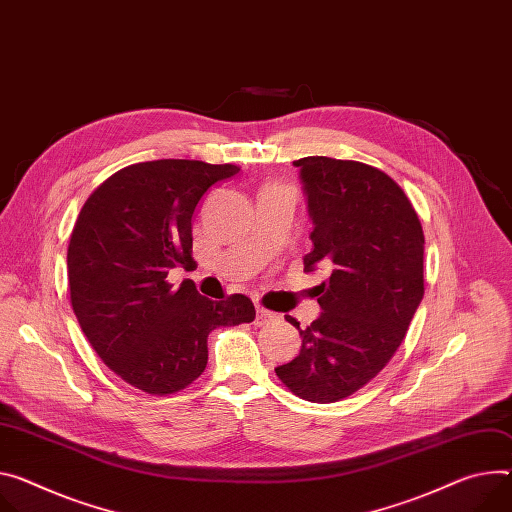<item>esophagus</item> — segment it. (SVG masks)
<instances>
[{
  "instance_id": "34e87169",
  "label": "esophagus",
  "mask_w": 512,
  "mask_h": 512,
  "mask_svg": "<svg viewBox=\"0 0 512 512\" xmlns=\"http://www.w3.org/2000/svg\"><path fill=\"white\" fill-rule=\"evenodd\" d=\"M277 316L273 314V312H269V310H265V308H257V314H255V324L257 327H265L267 322H271V320H275Z\"/></svg>"
}]
</instances>
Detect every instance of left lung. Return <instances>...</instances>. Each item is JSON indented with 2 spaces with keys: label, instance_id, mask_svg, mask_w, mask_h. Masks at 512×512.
I'll return each mask as SVG.
<instances>
[{
  "label": "left lung",
  "instance_id": "1",
  "mask_svg": "<svg viewBox=\"0 0 512 512\" xmlns=\"http://www.w3.org/2000/svg\"><path fill=\"white\" fill-rule=\"evenodd\" d=\"M314 222L304 271L333 273L318 286L320 316L300 329L296 359L275 374L296 396L329 404L374 380L400 347L423 300L425 235L400 185L359 161H294Z\"/></svg>",
  "mask_w": 512,
  "mask_h": 512
}]
</instances>
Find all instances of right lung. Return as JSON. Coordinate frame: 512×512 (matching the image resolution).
<instances>
[{"label": "right lung", "mask_w": 512, "mask_h": 512, "mask_svg": "<svg viewBox=\"0 0 512 512\" xmlns=\"http://www.w3.org/2000/svg\"><path fill=\"white\" fill-rule=\"evenodd\" d=\"M237 165L159 159L128 165L91 194L71 232L67 273L79 327L126 384L175 394L202 376L208 335L255 318L243 294L208 300L194 282H167L192 267V218L212 185Z\"/></svg>", "instance_id": "add662e5"}]
</instances>
